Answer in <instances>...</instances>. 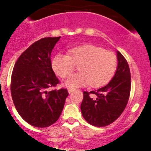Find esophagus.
<instances>
[{"label": "esophagus", "mask_w": 151, "mask_h": 151, "mask_svg": "<svg viewBox=\"0 0 151 151\" xmlns=\"http://www.w3.org/2000/svg\"><path fill=\"white\" fill-rule=\"evenodd\" d=\"M74 91V89H73V88H68V92L69 93H71L73 91Z\"/></svg>", "instance_id": "34e87169"}]
</instances>
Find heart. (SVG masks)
Segmentation results:
<instances>
[{"label": "heart", "instance_id": "heart-1", "mask_svg": "<svg viewBox=\"0 0 151 151\" xmlns=\"http://www.w3.org/2000/svg\"><path fill=\"white\" fill-rule=\"evenodd\" d=\"M69 55L58 53L53 58L52 67L55 74L64 78L79 65L80 72L71 74L65 81L70 88L90 84L101 87L111 80L117 68V58L111 51L104 50L93 44H85L71 48Z\"/></svg>", "mask_w": 151, "mask_h": 151}]
</instances>
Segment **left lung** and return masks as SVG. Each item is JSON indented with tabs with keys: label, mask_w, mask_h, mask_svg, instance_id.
Segmentation results:
<instances>
[{
	"label": "left lung",
	"mask_w": 151,
	"mask_h": 151,
	"mask_svg": "<svg viewBox=\"0 0 151 151\" xmlns=\"http://www.w3.org/2000/svg\"><path fill=\"white\" fill-rule=\"evenodd\" d=\"M117 68L111 81L97 91H83L80 105L83 118L91 125L104 127L119 117L125 110L131 91V72L128 62L117 51ZM90 93L96 95L91 98Z\"/></svg>",
	"instance_id": "left-lung-1"
}]
</instances>
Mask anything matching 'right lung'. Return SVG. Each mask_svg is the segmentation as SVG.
I'll return each instance as SVG.
<instances>
[{"label": "right lung", "mask_w": 151, "mask_h": 151, "mask_svg": "<svg viewBox=\"0 0 151 151\" xmlns=\"http://www.w3.org/2000/svg\"><path fill=\"white\" fill-rule=\"evenodd\" d=\"M60 37H44L31 45L19 57L12 74L11 94L20 116L37 128H46L60 116L67 89H47L59 80L52 68L51 54Z\"/></svg>", "instance_id": "1"}]
</instances>
